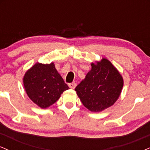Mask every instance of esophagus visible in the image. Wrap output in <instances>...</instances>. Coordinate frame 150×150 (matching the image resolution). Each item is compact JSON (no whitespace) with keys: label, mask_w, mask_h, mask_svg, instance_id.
Masks as SVG:
<instances>
[{"label":"esophagus","mask_w":150,"mask_h":150,"mask_svg":"<svg viewBox=\"0 0 150 150\" xmlns=\"http://www.w3.org/2000/svg\"><path fill=\"white\" fill-rule=\"evenodd\" d=\"M76 85H77V84L75 83V82H73V83H69V84H68V86H69L70 88L75 89V87H76Z\"/></svg>","instance_id":"esophagus-1"}]
</instances>
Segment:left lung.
Wrapping results in <instances>:
<instances>
[{
	"label": "left lung",
	"mask_w": 150,
	"mask_h": 150,
	"mask_svg": "<svg viewBox=\"0 0 150 150\" xmlns=\"http://www.w3.org/2000/svg\"><path fill=\"white\" fill-rule=\"evenodd\" d=\"M92 69L75 87L77 94L86 108L99 112L111 106L121 93L123 80L108 60L102 58L91 63Z\"/></svg>",
	"instance_id": "left-lung-1"
}]
</instances>
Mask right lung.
Returning a JSON list of instances; mask_svg holds the SVG:
<instances>
[{"label": "right lung", "mask_w": 150, "mask_h": 150, "mask_svg": "<svg viewBox=\"0 0 150 150\" xmlns=\"http://www.w3.org/2000/svg\"><path fill=\"white\" fill-rule=\"evenodd\" d=\"M23 83L30 99L42 108L54 104L62 93L69 89L53 63H36L25 73Z\"/></svg>", "instance_id": "obj_1"}]
</instances>
